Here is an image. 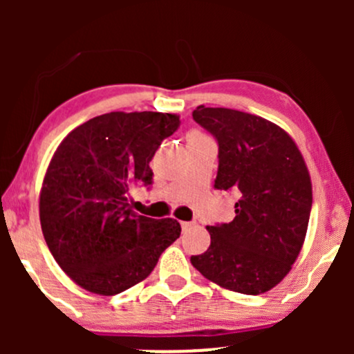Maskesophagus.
<instances>
[{
    "instance_id": "34e87169",
    "label": "esophagus",
    "mask_w": 354,
    "mask_h": 354,
    "mask_svg": "<svg viewBox=\"0 0 354 354\" xmlns=\"http://www.w3.org/2000/svg\"><path fill=\"white\" fill-rule=\"evenodd\" d=\"M189 226H193V221H181V228L188 230Z\"/></svg>"
}]
</instances>
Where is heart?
Masks as SVG:
<instances>
[{
    "instance_id": "obj_1",
    "label": "heart",
    "mask_w": 354,
    "mask_h": 354,
    "mask_svg": "<svg viewBox=\"0 0 354 354\" xmlns=\"http://www.w3.org/2000/svg\"><path fill=\"white\" fill-rule=\"evenodd\" d=\"M191 136H201V135H198V133H193V135H191Z\"/></svg>"
}]
</instances>
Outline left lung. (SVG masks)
<instances>
[{
  "instance_id": "obj_1",
  "label": "left lung",
  "mask_w": 354,
  "mask_h": 354,
  "mask_svg": "<svg viewBox=\"0 0 354 354\" xmlns=\"http://www.w3.org/2000/svg\"><path fill=\"white\" fill-rule=\"evenodd\" d=\"M193 120L218 143L214 188L234 191V216L208 226L211 245L191 256L209 281L243 295L270 291L290 273L310 221L306 165L286 131L263 118L198 106Z\"/></svg>"
}]
</instances>
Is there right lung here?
I'll list each match as a JSON object with an SVG mask.
<instances>
[{"mask_svg": "<svg viewBox=\"0 0 354 354\" xmlns=\"http://www.w3.org/2000/svg\"><path fill=\"white\" fill-rule=\"evenodd\" d=\"M180 123L168 113H106L73 129L53 154L39 194L41 230L61 270L84 290L113 296L135 286L180 238L176 219L129 208V191L149 189V161Z\"/></svg>", "mask_w": 354, "mask_h": 354, "instance_id": "obj_1", "label": "right lung"}]
</instances>
